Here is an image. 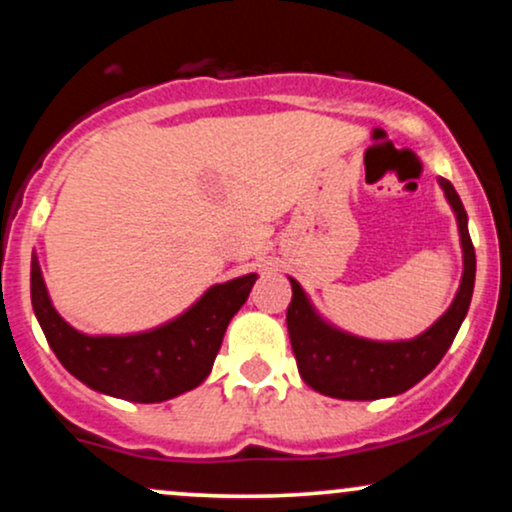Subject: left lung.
<instances>
[{
	"label": "left lung",
	"instance_id": "8db88e82",
	"mask_svg": "<svg viewBox=\"0 0 512 512\" xmlns=\"http://www.w3.org/2000/svg\"><path fill=\"white\" fill-rule=\"evenodd\" d=\"M438 182L457 216L464 269L455 301L424 334L407 342H373V339L354 337L322 320L301 284L289 279L293 296L286 310V325H289L291 349L305 385H310L320 395L337 399H383L402 395L419 380H424L450 349L472 303L477 257H474L467 211L462 207L460 195L450 185V180L440 178Z\"/></svg>",
	"mask_w": 512,
	"mask_h": 512
}]
</instances>
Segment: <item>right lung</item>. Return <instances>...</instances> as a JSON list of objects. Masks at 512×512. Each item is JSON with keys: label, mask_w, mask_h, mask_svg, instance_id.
<instances>
[{"label": "right lung", "mask_w": 512, "mask_h": 512, "mask_svg": "<svg viewBox=\"0 0 512 512\" xmlns=\"http://www.w3.org/2000/svg\"><path fill=\"white\" fill-rule=\"evenodd\" d=\"M257 274L216 284L185 313L156 330L91 337L74 330L52 305L33 252L31 301L50 349L76 380L127 402H166L207 380L228 322L248 301Z\"/></svg>", "instance_id": "add662e5"}]
</instances>
